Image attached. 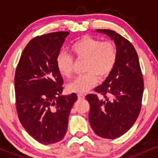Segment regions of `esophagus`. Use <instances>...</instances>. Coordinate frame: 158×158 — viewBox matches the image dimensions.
I'll return each instance as SVG.
<instances>
[{"label": "esophagus", "mask_w": 158, "mask_h": 158, "mask_svg": "<svg viewBox=\"0 0 158 158\" xmlns=\"http://www.w3.org/2000/svg\"><path fill=\"white\" fill-rule=\"evenodd\" d=\"M84 98H85V95H84L82 93L78 94V98H79V99H84Z\"/></svg>", "instance_id": "1"}]
</instances>
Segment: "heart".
<instances>
[{
	"instance_id": "b5f03b06",
	"label": "heart",
	"mask_w": 158,
	"mask_h": 158,
	"mask_svg": "<svg viewBox=\"0 0 158 158\" xmlns=\"http://www.w3.org/2000/svg\"><path fill=\"white\" fill-rule=\"evenodd\" d=\"M71 55L77 60H85L84 71L68 84L69 92L84 93L97 84L98 77L105 79L109 77L118 57L116 44L112 41H102L98 38L84 36L73 43L69 47ZM71 56V57H72ZM69 54L60 53L56 58V67L63 77L69 79L73 73V59Z\"/></svg>"
}]
</instances>
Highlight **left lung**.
Masks as SVG:
<instances>
[{"instance_id": "8db88e82", "label": "left lung", "mask_w": 158, "mask_h": 158, "mask_svg": "<svg viewBox=\"0 0 158 158\" xmlns=\"http://www.w3.org/2000/svg\"><path fill=\"white\" fill-rule=\"evenodd\" d=\"M114 40L118 57L112 73L102 85L95 91L96 94L87 95L90 105L89 114L92 128L97 135L107 139L122 136L132 127L141 109L144 79L138 53L131 44L111 30H96Z\"/></svg>"}]
</instances>
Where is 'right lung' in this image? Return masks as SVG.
Returning <instances> with one entry per match:
<instances>
[{"label":"right lung","mask_w":158,"mask_h":158,"mask_svg":"<svg viewBox=\"0 0 158 158\" xmlns=\"http://www.w3.org/2000/svg\"><path fill=\"white\" fill-rule=\"evenodd\" d=\"M69 32L49 33L33 38L26 46L14 77L19 120L38 142L51 144L64 138L76 93L61 95L63 79L56 58Z\"/></svg>","instance_id":"obj_1"}]
</instances>
